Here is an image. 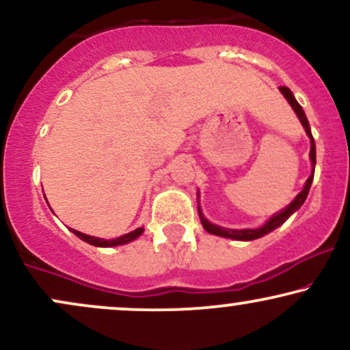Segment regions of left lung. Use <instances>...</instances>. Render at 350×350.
Instances as JSON below:
<instances>
[{"instance_id": "1", "label": "left lung", "mask_w": 350, "mask_h": 350, "mask_svg": "<svg viewBox=\"0 0 350 350\" xmlns=\"http://www.w3.org/2000/svg\"><path fill=\"white\" fill-rule=\"evenodd\" d=\"M279 90H280V92H282V96L287 98V102L291 103V107H292V109H294L297 116H299L301 126L305 128V133H307V136L310 137V161H312V175H310L307 182H305L304 189H301L299 195L295 196V200L292 201L291 204L287 206V208H284L282 211H280V213L274 214L273 217L267 219V222L265 224V226H261V227H258V228H241V230H237V228H226V227H221V226H215V224L209 222L208 219L204 217V214H202V211L200 208V201H198V214H200L202 227H204L206 232H209V234L217 235V237H224V239L241 240V241H250V240L261 239V237L267 235V234H269V232H273L278 227L282 226V224L286 222L287 219L295 213V211H299L301 208V204H304L305 200H307L310 187H312V182H313L314 165H317V146H314V139H313V136H312V129H310V123H308V120H307V115H305V111L300 107V103L295 100V97H294V94H292V90L288 89V88H279Z\"/></svg>"}]
</instances>
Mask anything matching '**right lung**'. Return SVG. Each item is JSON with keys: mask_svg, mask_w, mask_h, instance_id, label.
<instances>
[{"mask_svg": "<svg viewBox=\"0 0 350 350\" xmlns=\"http://www.w3.org/2000/svg\"><path fill=\"white\" fill-rule=\"evenodd\" d=\"M71 232L75 234L76 237H79L81 240L85 241V243L89 245H94V247H100V248H109V247H118V245H126L129 241L136 240L137 237H139L142 232H144V228L139 227L136 228V230L129 232V234H124L122 237H118V239H111V240H105V239H98V237H90V235H85L83 232H77L75 228H71Z\"/></svg>", "mask_w": 350, "mask_h": 350, "instance_id": "obj_1", "label": "right lung"}]
</instances>
